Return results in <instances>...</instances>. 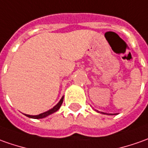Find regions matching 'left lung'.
<instances>
[{
  "mask_svg": "<svg viewBox=\"0 0 148 148\" xmlns=\"http://www.w3.org/2000/svg\"><path fill=\"white\" fill-rule=\"evenodd\" d=\"M95 111H96V112H99V113H102V114H107V115H116V113H115V114H112V113H110V114H108V113H106V112H99V111H97V110H95Z\"/></svg>",
  "mask_w": 148,
  "mask_h": 148,
  "instance_id": "1",
  "label": "left lung"
}]
</instances>
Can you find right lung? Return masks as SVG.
Returning a JSON list of instances; mask_svg holds the SVG:
<instances>
[{"label":"right lung","instance_id":"right-lung-1","mask_svg":"<svg viewBox=\"0 0 148 148\" xmlns=\"http://www.w3.org/2000/svg\"><path fill=\"white\" fill-rule=\"evenodd\" d=\"M63 99H64V96H62L61 97V99H60V101L58 102V103L53 107V108H51V109H49L48 111H46V112H43V113H40L39 115H28V114H24L25 116H28V117H30V118H34V119H40V118H45L46 116H49V115H51V114H53L54 112H56L60 108V107L61 106V104L63 103Z\"/></svg>","mask_w":148,"mask_h":148}]
</instances>
